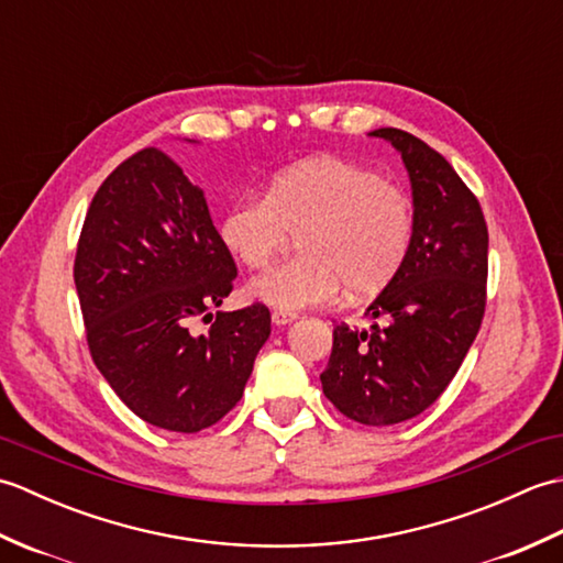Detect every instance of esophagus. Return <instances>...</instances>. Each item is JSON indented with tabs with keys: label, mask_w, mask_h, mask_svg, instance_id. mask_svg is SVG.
I'll use <instances>...</instances> for the list:
<instances>
[{
	"label": "esophagus",
	"mask_w": 563,
	"mask_h": 563,
	"mask_svg": "<svg viewBox=\"0 0 563 563\" xmlns=\"http://www.w3.org/2000/svg\"><path fill=\"white\" fill-rule=\"evenodd\" d=\"M271 317H273V324L275 327H285V324H290V321L297 319L295 312H283V309H273Z\"/></svg>",
	"instance_id": "obj_1"
}]
</instances>
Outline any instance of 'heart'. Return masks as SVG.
I'll return each mask as SVG.
<instances>
[{"label": "heart", "mask_w": 563, "mask_h": 563, "mask_svg": "<svg viewBox=\"0 0 563 563\" xmlns=\"http://www.w3.org/2000/svg\"><path fill=\"white\" fill-rule=\"evenodd\" d=\"M218 234L249 271L268 268L300 234V256L251 283L256 300L295 312L333 302L343 285L355 297L385 290L409 256L413 202L369 166L314 157L275 174L266 196L234 198Z\"/></svg>", "instance_id": "heart-1"}]
</instances>
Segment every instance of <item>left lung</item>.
Instances as JSON below:
<instances>
[{
  "instance_id": "1",
  "label": "left lung",
  "mask_w": 563,
  "mask_h": 563,
  "mask_svg": "<svg viewBox=\"0 0 563 563\" xmlns=\"http://www.w3.org/2000/svg\"><path fill=\"white\" fill-rule=\"evenodd\" d=\"M401 152L413 190L409 256L367 317L333 327L321 387L363 426L409 421L433 406L479 333L486 309L488 230L479 200L440 152L399 128H379Z\"/></svg>"
}]
</instances>
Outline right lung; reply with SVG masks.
I'll return each mask as SVG.
<instances>
[{
	"instance_id": "1",
	"label": "right lung",
	"mask_w": 563,
	"mask_h": 563,
	"mask_svg": "<svg viewBox=\"0 0 563 563\" xmlns=\"http://www.w3.org/2000/svg\"><path fill=\"white\" fill-rule=\"evenodd\" d=\"M236 283L206 196L169 154L145 147L101 184L84 218L75 285L91 361L130 411L198 433L242 399L271 312H214ZM196 318L211 329L196 338Z\"/></svg>"
}]
</instances>
